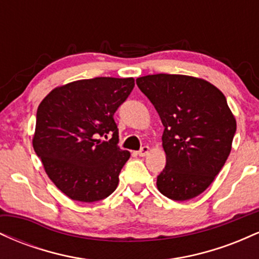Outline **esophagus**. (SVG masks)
<instances>
[{
  "label": "esophagus",
  "mask_w": 259,
  "mask_h": 259,
  "mask_svg": "<svg viewBox=\"0 0 259 259\" xmlns=\"http://www.w3.org/2000/svg\"><path fill=\"white\" fill-rule=\"evenodd\" d=\"M148 152H150V147L144 146V147H141V150L139 151L138 154H139L140 157H145V156H147Z\"/></svg>",
  "instance_id": "34e87169"
}]
</instances>
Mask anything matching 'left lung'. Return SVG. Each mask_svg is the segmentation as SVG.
Here are the masks:
<instances>
[{"instance_id":"left-lung-1","label":"left lung","mask_w":259,"mask_h":259,"mask_svg":"<svg viewBox=\"0 0 259 259\" xmlns=\"http://www.w3.org/2000/svg\"><path fill=\"white\" fill-rule=\"evenodd\" d=\"M158 112L167 164L157 177L165 197L186 201L207 189L231 151L236 120L223 92L207 80L179 74L136 79Z\"/></svg>"}]
</instances>
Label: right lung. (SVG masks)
I'll return each instance as SVG.
<instances>
[{
	"instance_id": "add662e5",
	"label": "right lung",
	"mask_w": 259,
	"mask_h": 259,
	"mask_svg": "<svg viewBox=\"0 0 259 259\" xmlns=\"http://www.w3.org/2000/svg\"><path fill=\"white\" fill-rule=\"evenodd\" d=\"M134 86V78L76 80L38 105L32 146L52 183L72 200L100 201L117 189L130 152L117 146L113 115ZM107 133L112 139L101 142Z\"/></svg>"
}]
</instances>
